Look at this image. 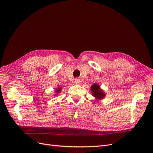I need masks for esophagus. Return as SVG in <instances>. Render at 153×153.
<instances>
[{
  "instance_id": "1",
  "label": "esophagus",
  "mask_w": 153,
  "mask_h": 153,
  "mask_svg": "<svg viewBox=\"0 0 153 153\" xmlns=\"http://www.w3.org/2000/svg\"><path fill=\"white\" fill-rule=\"evenodd\" d=\"M80 79H79V78H76V79H75V82L76 83V84H80Z\"/></svg>"
}]
</instances>
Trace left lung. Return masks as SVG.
<instances>
[{
  "mask_svg": "<svg viewBox=\"0 0 153 153\" xmlns=\"http://www.w3.org/2000/svg\"><path fill=\"white\" fill-rule=\"evenodd\" d=\"M91 91L92 94L97 99L101 100L105 96V93L100 89V86L98 84H94L91 86Z\"/></svg>",
  "mask_w": 153,
  "mask_h": 153,
  "instance_id": "1",
  "label": "left lung"
}]
</instances>
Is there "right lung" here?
<instances>
[{"instance_id":"right-lung-1","label":"right lung","mask_w":153,"mask_h":153,"mask_svg":"<svg viewBox=\"0 0 153 153\" xmlns=\"http://www.w3.org/2000/svg\"><path fill=\"white\" fill-rule=\"evenodd\" d=\"M61 88H60V87H59V88H58V89H57V90H56V92H57V93H58V92H59L60 91H61Z\"/></svg>"}]
</instances>
